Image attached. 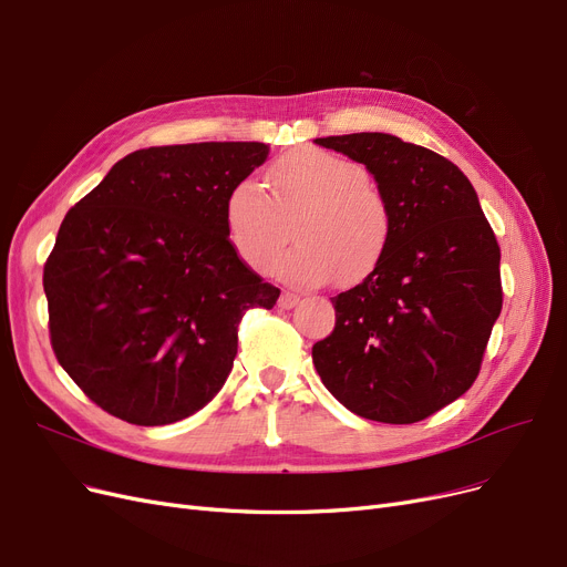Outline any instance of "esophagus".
<instances>
[{
    "mask_svg": "<svg viewBox=\"0 0 567 567\" xmlns=\"http://www.w3.org/2000/svg\"><path fill=\"white\" fill-rule=\"evenodd\" d=\"M297 303H299V297H297V295H291V291H282L280 299H278V306H280V308H285V310L295 308Z\"/></svg>",
    "mask_w": 567,
    "mask_h": 567,
    "instance_id": "esophagus-1",
    "label": "esophagus"
}]
</instances>
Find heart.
Segmentation results:
<instances>
[{"instance_id": "b5f03b06", "label": "heart", "mask_w": 567, "mask_h": 567, "mask_svg": "<svg viewBox=\"0 0 567 567\" xmlns=\"http://www.w3.org/2000/svg\"><path fill=\"white\" fill-rule=\"evenodd\" d=\"M270 196L240 179L226 196L224 221L240 259L270 272L291 236L299 245L278 264L295 285L362 280L381 261L390 240V209L369 171L352 158L301 146L268 167Z\"/></svg>"}]
</instances>
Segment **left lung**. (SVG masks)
I'll list each match as a JSON object with an SVG mask.
<instances>
[{"instance_id":"obj_1","label":"left lung","mask_w":567,"mask_h":567,"mask_svg":"<svg viewBox=\"0 0 567 567\" xmlns=\"http://www.w3.org/2000/svg\"><path fill=\"white\" fill-rule=\"evenodd\" d=\"M316 142L367 165L390 209V240L369 276L331 299L337 327L312 346V364L352 413L425 421L476 381L502 310L499 245L449 158L385 133Z\"/></svg>"}]
</instances>
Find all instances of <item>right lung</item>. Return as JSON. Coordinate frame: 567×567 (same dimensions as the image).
<instances>
[{"instance_id":"1","label":"right lung","mask_w":567,"mask_h":567,"mask_svg":"<svg viewBox=\"0 0 567 567\" xmlns=\"http://www.w3.org/2000/svg\"><path fill=\"white\" fill-rule=\"evenodd\" d=\"M266 156L261 142L150 146L62 219L44 264L51 346L102 411L171 425L226 383L245 310L280 297L224 221L230 186Z\"/></svg>"}]
</instances>
